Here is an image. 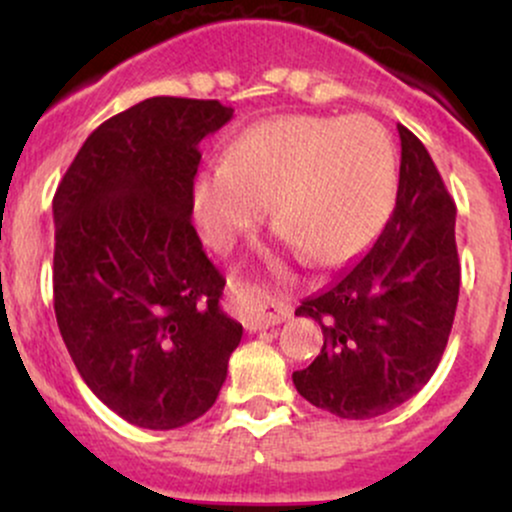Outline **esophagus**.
Listing matches in <instances>:
<instances>
[{
    "mask_svg": "<svg viewBox=\"0 0 512 512\" xmlns=\"http://www.w3.org/2000/svg\"><path fill=\"white\" fill-rule=\"evenodd\" d=\"M233 293H236L240 315H243V322L248 330H264V327L279 325L286 317H291L289 303L264 296V293L250 289V286L238 284Z\"/></svg>",
    "mask_w": 512,
    "mask_h": 512,
    "instance_id": "esophagus-1",
    "label": "esophagus"
}]
</instances>
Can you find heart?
<instances>
[{
	"instance_id": "1",
	"label": "heart",
	"mask_w": 512,
	"mask_h": 512,
	"mask_svg": "<svg viewBox=\"0 0 512 512\" xmlns=\"http://www.w3.org/2000/svg\"><path fill=\"white\" fill-rule=\"evenodd\" d=\"M392 197L395 149L378 122L286 115L240 132L197 175L192 209L211 248L228 250L267 202L281 238L334 267L366 248Z\"/></svg>"
}]
</instances>
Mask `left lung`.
Listing matches in <instances>:
<instances>
[{
  "label": "left lung",
  "mask_w": 512,
  "mask_h": 512,
  "mask_svg": "<svg viewBox=\"0 0 512 512\" xmlns=\"http://www.w3.org/2000/svg\"><path fill=\"white\" fill-rule=\"evenodd\" d=\"M397 132L390 221L366 255L296 310L322 327L325 344L293 385L339 419L387 414L431 380L460 296L455 202L426 146L404 125Z\"/></svg>",
  "instance_id": "left-lung-1"
}]
</instances>
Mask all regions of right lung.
Instances as JSON below:
<instances>
[{"label":"right lung","instance_id":"add662e5","mask_svg":"<svg viewBox=\"0 0 512 512\" xmlns=\"http://www.w3.org/2000/svg\"><path fill=\"white\" fill-rule=\"evenodd\" d=\"M231 117L146 98L88 134L52 199L57 327L93 395L139 428L207 414L243 337L190 221L199 142Z\"/></svg>","mask_w":512,"mask_h":512}]
</instances>
